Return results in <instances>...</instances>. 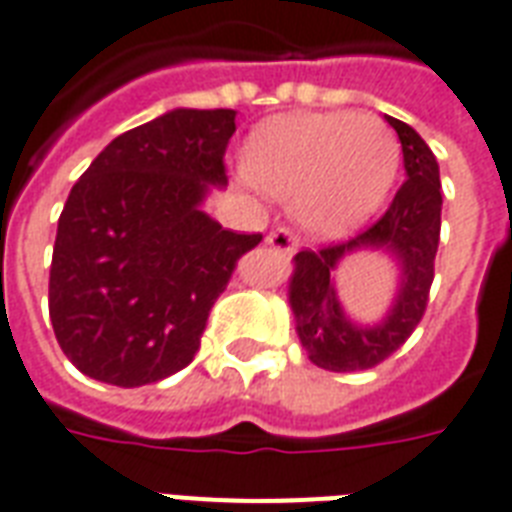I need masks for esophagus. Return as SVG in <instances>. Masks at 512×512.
<instances>
[{
  "label": "esophagus",
  "mask_w": 512,
  "mask_h": 512,
  "mask_svg": "<svg viewBox=\"0 0 512 512\" xmlns=\"http://www.w3.org/2000/svg\"><path fill=\"white\" fill-rule=\"evenodd\" d=\"M266 244L276 252H282V255H290L295 252V246H298V238L293 236V230H287V227H276L266 236Z\"/></svg>",
  "instance_id": "34e87169"
}]
</instances>
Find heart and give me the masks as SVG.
I'll list each match as a JSON object with an SVG mask.
<instances>
[{
  "instance_id": "heart-1",
  "label": "heart",
  "mask_w": 512,
  "mask_h": 512,
  "mask_svg": "<svg viewBox=\"0 0 512 512\" xmlns=\"http://www.w3.org/2000/svg\"><path fill=\"white\" fill-rule=\"evenodd\" d=\"M399 160V140L377 116L293 113L257 127L244 168L274 198H293L309 236L342 238L382 206Z\"/></svg>"
}]
</instances>
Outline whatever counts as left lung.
<instances>
[{"instance_id": "1", "label": "left lung", "mask_w": 512, "mask_h": 512, "mask_svg": "<svg viewBox=\"0 0 512 512\" xmlns=\"http://www.w3.org/2000/svg\"><path fill=\"white\" fill-rule=\"evenodd\" d=\"M401 140L407 181L391 208L361 236L320 252H298L287 301L295 333L309 361L328 372L372 369L410 339L429 304L434 257L439 246L442 184L437 157L410 124L385 116ZM385 251L400 268V285L392 306L377 324H358L343 312L335 293V268L355 251Z\"/></svg>"}]
</instances>
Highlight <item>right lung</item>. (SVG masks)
Listing matches in <instances>:
<instances>
[{
    "instance_id": "obj_1",
    "label": "right lung",
    "mask_w": 512,
    "mask_h": 512,
    "mask_svg": "<svg viewBox=\"0 0 512 512\" xmlns=\"http://www.w3.org/2000/svg\"><path fill=\"white\" fill-rule=\"evenodd\" d=\"M236 111L173 108L113 138L70 189L56 227L48 312L92 380L140 388L181 372L238 257L260 233L203 211L227 187Z\"/></svg>"
}]
</instances>
